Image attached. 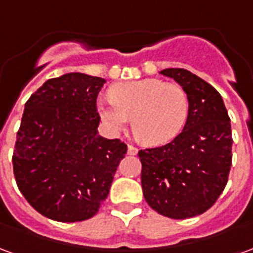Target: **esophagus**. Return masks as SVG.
I'll return each instance as SVG.
<instances>
[{"instance_id": "34e87169", "label": "esophagus", "mask_w": 253, "mask_h": 253, "mask_svg": "<svg viewBox=\"0 0 253 253\" xmlns=\"http://www.w3.org/2000/svg\"><path fill=\"white\" fill-rule=\"evenodd\" d=\"M127 153L130 154V156H135L138 153V149L135 146H132V145H128L127 146Z\"/></svg>"}]
</instances>
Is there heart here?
Masks as SVG:
<instances>
[{"mask_svg":"<svg viewBox=\"0 0 253 253\" xmlns=\"http://www.w3.org/2000/svg\"><path fill=\"white\" fill-rule=\"evenodd\" d=\"M111 99H101L97 111L107 126L121 131L132 118L135 135L146 145H163L181 131L188 116V96L177 84L143 78L114 85Z\"/></svg>","mask_w":253,"mask_h":253,"instance_id":"heart-1","label":"heart"}]
</instances>
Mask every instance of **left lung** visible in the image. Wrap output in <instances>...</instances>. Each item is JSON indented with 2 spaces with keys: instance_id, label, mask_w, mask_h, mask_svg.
Wrapping results in <instances>:
<instances>
[{
  "instance_id": "8db88e82",
  "label": "left lung",
  "mask_w": 253,
  "mask_h": 253,
  "mask_svg": "<svg viewBox=\"0 0 253 253\" xmlns=\"http://www.w3.org/2000/svg\"><path fill=\"white\" fill-rule=\"evenodd\" d=\"M186 90L188 116L183 131L160 148L139 150L145 201L173 219L195 217L217 202L232 167L230 118L221 94L186 69H165Z\"/></svg>"
}]
</instances>
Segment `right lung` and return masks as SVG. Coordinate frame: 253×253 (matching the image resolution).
<instances>
[{
	"mask_svg": "<svg viewBox=\"0 0 253 253\" xmlns=\"http://www.w3.org/2000/svg\"><path fill=\"white\" fill-rule=\"evenodd\" d=\"M104 78L67 73L47 80L24 107L13 152L20 192L59 222L93 217L110 192L127 145L97 134Z\"/></svg>",
	"mask_w": 253,
	"mask_h": 253,
	"instance_id": "add662e5",
	"label": "right lung"
}]
</instances>
